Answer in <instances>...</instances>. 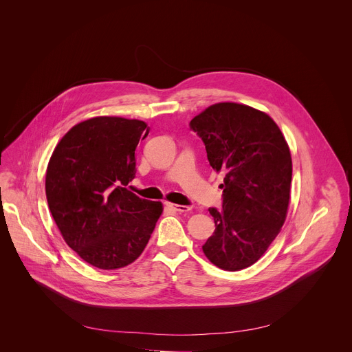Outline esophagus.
Masks as SVG:
<instances>
[{"label": "esophagus", "mask_w": 352, "mask_h": 352, "mask_svg": "<svg viewBox=\"0 0 352 352\" xmlns=\"http://www.w3.org/2000/svg\"><path fill=\"white\" fill-rule=\"evenodd\" d=\"M166 207L173 210V211H177V212H186V211H190L191 208L188 206H183V204H173V203H166Z\"/></svg>", "instance_id": "1"}]
</instances>
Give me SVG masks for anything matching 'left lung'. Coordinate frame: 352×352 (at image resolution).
Here are the masks:
<instances>
[{
  "instance_id": "1",
  "label": "left lung",
  "mask_w": 352,
  "mask_h": 352,
  "mask_svg": "<svg viewBox=\"0 0 352 352\" xmlns=\"http://www.w3.org/2000/svg\"><path fill=\"white\" fill-rule=\"evenodd\" d=\"M190 127L212 169L225 173L222 208H208L215 230L201 250L222 270H244L285 223L293 175L289 145L267 113L237 102L210 105Z\"/></svg>"
}]
</instances>
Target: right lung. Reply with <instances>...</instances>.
I'll return each instance as SVG.
<instances>
[{"label":"right lung","mask_w":352,"mask_h":352,"mask_svg":"<svg viewBox=\"0 0 352 352\" xmlns=\"http://www.w3.org/2000/svg\"><path fill=\"white\" fill-rule=\"evenodd\" d=\"M145 122L98 116L72 127L52 151L46 173L51 215L66 244L101 270L137 260L162 212L161 201L133 194L135 149Z\"/></svg>","instance_id":"obj_1"}]
</instances>
